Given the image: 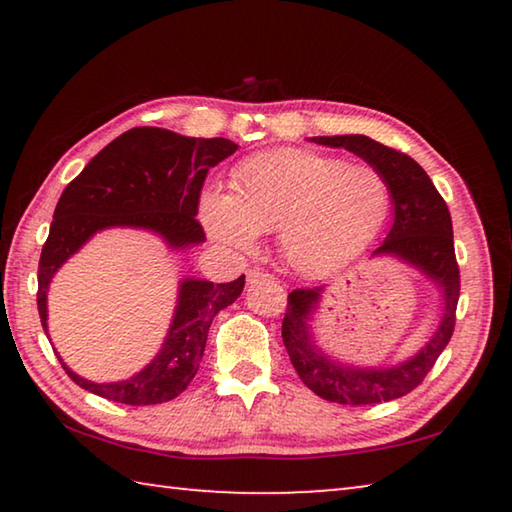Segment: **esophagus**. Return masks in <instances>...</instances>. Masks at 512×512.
I'll return each mask as SVG.
<instances>
[{
	"instance_id": "1",
	"label": "esophagus",
	"mask_w": 512,
	"mask_h": 512,
	"mask_svg": "<svg viewBox=\"0 0 512 512\" xmlns=\"http://www.w3.org/2000/svg\"><path fill=\"white\" fill-rule=\"evenodd\" d=\"M266 280H271V275L264 273V271H259V268H250V271L246 273V282L248 284H257V282H266Z\"/></svg>"
}]
</instances>
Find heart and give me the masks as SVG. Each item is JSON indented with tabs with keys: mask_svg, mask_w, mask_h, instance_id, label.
<instances>
[{
	"mask_svg": "<svg viewBox=\"0 0 512 512\" xmlns=\"http://www.w3.org/2000/svg\"><path fill=\"white\" fill-rule=\"evenodd\" d=\"M388 192L377 171L307 149L257 153L232 171L230 194L207 189L201 219L210 237L253 250L277 230V248L293 271L320 277L339 271L377 235Z\"/></svg>",
	"mask_w": 512,
	"mask_h": 512,
	"instance_id": "obj_1",
	"label": "heart"
}]
</instances>
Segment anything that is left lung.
Returning a JSON list of instances; mask_svg holds the SVG:
<instances>
[{"instance_id": "8db88e82", "label": "left lung", "mask_w": 512, "mask_h": 512, "mask_svg": "<svg viewBox=\"0 0 512 512\" xmlns=\"http://www.w3.org/2000/svg\"><path fill=\"white\" fill-rule=\"evenodd\" d=\"M311 142L359 155L379 173L391 194L393 225L372 257H395L431 280L440 293L443 316L431 339L413 357L384 368L352 366L332 359L316 345L311 320L316 316L323 287L296 289L289 293L287 314L282 320L284 348L305 386L323 400L352 406L391 402L411 393L427 377L452 339L461 293L452 216L427 171L406 153L388 149L366 135L311 137Z\"/></svg>"}]
</instances>
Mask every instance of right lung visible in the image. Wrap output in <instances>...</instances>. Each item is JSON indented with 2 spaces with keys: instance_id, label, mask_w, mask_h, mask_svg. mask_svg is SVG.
<instances>
[{
  "instance_id": "obj_1",
  "label": "right lung",
  "mask_w": 512,
  "mask_h": 512,
  "mask_svg": "<svg viewBox=\"0 0 512 512\" xmlns=\"http://www.w3.org/2000/svg\"><path fill=\"white\" fill-rule=\"evenodd\" d=\"M237 151L223 137H185L167 128H131L85 164L65 187L56 205L49 237L38 266V311L47 329V291L51 277L69 257L101 230L135 228L158 235L171 250L194 248L205 241L196 221L198 198L207 171ZM244 291V275L235 282L214 284L185 277L178 284L176 311L160 352L151 363L121 381L97 384L56 354L69 377L85 391L110 402L146 406L178 397L201 366L207 332L214 316ZM51 341V339H49Z\"/></svg>"
}]
</instances>
